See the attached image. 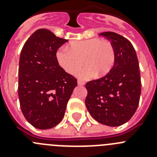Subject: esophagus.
I'll use <instances>...</instances> for the list:
<instances>
[{"label":"esophagus","instance_id":"34e87169","mask_svg":"<svg viewBox=\"0 0 157 157\" xmlns=\"http://www.w3.org/2000/svg\"><path fill=\"white\" fill-rule=\"evenodd\" d=\"M78 86H84L85 85V82L82 81H81V80H78Z\"/></svg>","mask_w":157,"mask_h":157}]
</instances>
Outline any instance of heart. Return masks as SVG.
<instances>
[{
	"instance_id": "obj_1",
	"label": "heart",
	"mask_w": 157,
	"mask_h": 157,
	"mask_svg": "<svg viewBox=\"0 0 157 157\" xmlns=\"http://www.w3.org/2000/svg\"><path fill=\"white\" fill-rule=\"evenodd\" d=\"M56 60L68 74H74L82 65L86 66L75 73L79 78H90L96 75L103 76L112 69L115 62L114 48L109 41L100 38L74 41L70 43L69 49L61 47L56 54Z\"/></svg>"
}]
</instances>
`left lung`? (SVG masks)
Here are the masks:
<instances>
[{
  "instance_id": "obj_1",
  "label": "left lung",
  "mask_w": 157,
  "mask_h": 157,
  "mask_svg": "<svg viewBox=\"0 0 157 157\" xmlns=\"http://www.w3.org/2000/svg\"><path fill=\"white\" fill-rule=\"evenodd\" d=\"M101 36L111 41L115 51L114 65L104 77L89 82L85 104L98 123L119 127L131 119L139 104L141 78L139 63L132 44L114 32Z\"/></svg>"
}]
</instances>
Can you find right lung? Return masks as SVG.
<instances>
[{
  "label": "right lung",
  "mask_w": 157,
  "mask_h": 157,
  "mask_svg": "<svg viewBox=\"0 0 157 157\" xmlns=\"http://www.w3.org/2000/svg\"><path fill=\"white\" fill-rule=\"evenodd\" d=\"M67 40L39 29L29 37L19 58V98L26 120L35 128L50 129L60 123L77 79L56 60L58 48Z\"/></svg>",
  "instance_id": "1"
}]
</instances>
